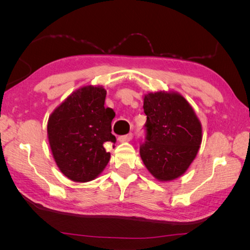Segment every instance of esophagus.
<instances>
[{"label":"esophagus","instance_id":"esophagus-1","mask_svg":"<svg viewBox=\"0 0 250 250\" xmlns=\"http://www.w3.org/2000/svg\"><path fill=\"white\" fill-rule=\"evenodd\" d=\"M132 137H133V134L129 133V134H126V135H121V136H119V137H118V141H119L120 143L129 142V141L132 140Z\"/></svg>","mask_w":250,"mask_h":250}]
</instances>
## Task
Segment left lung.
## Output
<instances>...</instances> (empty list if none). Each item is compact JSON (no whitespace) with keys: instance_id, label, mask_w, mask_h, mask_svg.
Listing matches in <instances>:
<instances>
[{"instance_id":"8db88e82","label":"left lung","mask_w":250,"mask_h":250,"mask_svg":"<svg viewBox=\"0 0 250 250\" xmlns=\"http://www.w3.org/2000/svg\"><path fill=\"white\" fill-rule=\"evenodd\" d=\"M145 141L141 143L143 162L161 182L187 171L202 142V126L193 108L178 93L159 91L144 97Z\"/></svg>"}]
</instances>
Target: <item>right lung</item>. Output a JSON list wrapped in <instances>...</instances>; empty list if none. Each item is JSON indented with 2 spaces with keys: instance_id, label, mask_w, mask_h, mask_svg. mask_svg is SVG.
<instances>
[{
  "instance_id": "obj_1",
  "label": "right lung",
  "mask_w": 250,
  "mask_h": 250,
  "mask_svg": "<svg viewBox=\"0 0 250 250\" xmlns=\"http://www.w3.org/2000/svg\"><path fill=\"white\" fill-rule=\"evenodd\" d=\"M105 97L103 87H83L67 97L48 119L47 133L55 161L74 182L94 179L110 159L104 144L116 143L111 134L115 111L105 107Z\"/></svg>"
}]
</instances>
